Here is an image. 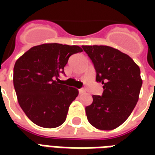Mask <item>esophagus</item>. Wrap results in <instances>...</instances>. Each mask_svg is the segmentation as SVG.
<instances>
[{
  "mask_svg": "<svg viewBox=\"0 0 155 155\" xmlns=\"http://www.w3.org/2000/svg\"><path fill=\"white\" fill-rule=\"evenodd\" d=\"M85 92H86V91H85L84 89H80V90H79V93H80V94H84Z\"/></svg>",
  "mask_w": 155,
  "mask_h": 155,
  "instance_id": "esophagus-1",
  "label": "esophagus"
}]
</instances>
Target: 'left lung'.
<instances>
[{"label": "left lung", "mask_w": 155, "mask_h": 155, "mask_svg": "<svg viewBox=\"0 0 155 155\" xmlns=\"http://www.w3.org/2000/svg\"><path fill=\"white\" fill-rule=\"evenodd\" d=\"M96 71L103 94L93 95L85 107L88 121L98 130H112L121 125L135 107L141 86L139 65L117 49L107 45H82Z\"/></svg>", "instance_id": "1"}]
</instances>
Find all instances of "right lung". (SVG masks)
Here are the masks:
<instances>
[{"mask_svg":"<svg viewBox=\"0 0 155 155\" xmlns=\"http://www.w3.org/2000/svg\"><path fill=\"white\" fill-rule=\"evenodd\" d=\"M81 51L78 45L46 43L33 46L15 61L13 83L18 103L36 125L51 129L65 121L79 91L61 84L58 77L71 54Z\"/></svg>","mask_w":155,"mask_h":155,"instance_id":"right-lung-1","label":"right lung"}]
</instances>
